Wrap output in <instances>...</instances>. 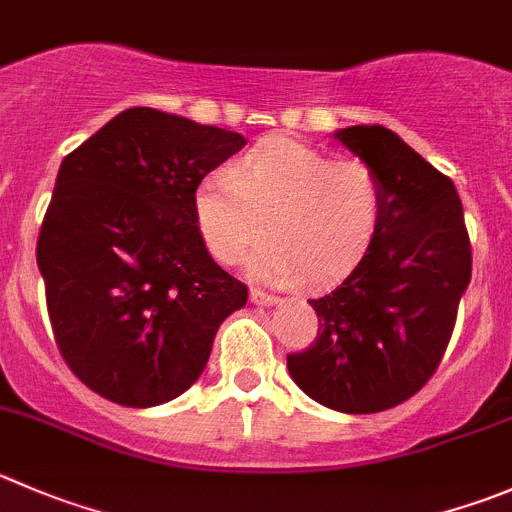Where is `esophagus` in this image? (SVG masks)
Returning <instances> with one entry per match:
<instances>
[{"label": "esophagus", "instance_id": "1", "mask_svg": "<svg viewBox=\"0 0 512 512\" xmlns=\"http://www.w3.org/2000/svg\"><path fill=\"white\" fill-rule=\"evenodd\" d=\"M250 300L255 302V305H275V302L280 300V297L272 295V292L260 290V287H252V290H250Z\"/></svg>", "mask_w": 512, "mask_h": 512}]
</instances>
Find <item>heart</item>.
Masks as SVG:
<instances>
[{
    "label": "heart",
    "instance_id": "obj_1",
    "mask_svg": "<svg viewBox=\"0 0 512 512\" xmlns=\"http://www.w3.org/2000/svg\"><path fill=\"white\" fill-rule=\"evenodd\" d=\"M385 210V187L360 157L330 152L292 137H267L205 177L195 192V225L215 260L235 265L267 227L257 275L310 282L350 270L367 252Z\"/></svg>",
    "mask_w": 512,
    "mask_h": 512
}]
</instances>
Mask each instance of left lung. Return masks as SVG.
I'll return each mask as SVG.
<instances>
[{"label":"left lung","instance_id":"1","mask_svg":"<svg viewBox=\"0 0 512 512\" xmlns=\"http://www.w3.org/2000/svg\"><path fill=\"white\" fill-rule=\"evenodd\" d=\"M337 140L380 172L385 210L355 270L310 300L317 337L287 355V370L325 408L367 415L405 403L435 375L473 250L453 180L395 132L357 124Z\"/></svg>","mask_w":512,"mask_h":512}]
</instances>
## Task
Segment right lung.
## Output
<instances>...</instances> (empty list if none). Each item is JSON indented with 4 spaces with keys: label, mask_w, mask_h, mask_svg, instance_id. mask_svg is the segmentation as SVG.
<instances>
[{
    "label": "right lung",
    "mask_w": 512,
    "mask_h": 512,
    "mask_svg": "<svg viewBox=\"0 0 512 512\" xmlns=\"http://www.w3.org/2000/svg\"><path fill=\"white\" fill-rule=\"evenodd\" d=\"M245 137L124 109L69 152L37 240L54 342L102 398L152 408L185 393L217 327L247 302L195 225V192Z\"/></svg>",
    "instance_id": "right-lung-1"
}]
</instances>
